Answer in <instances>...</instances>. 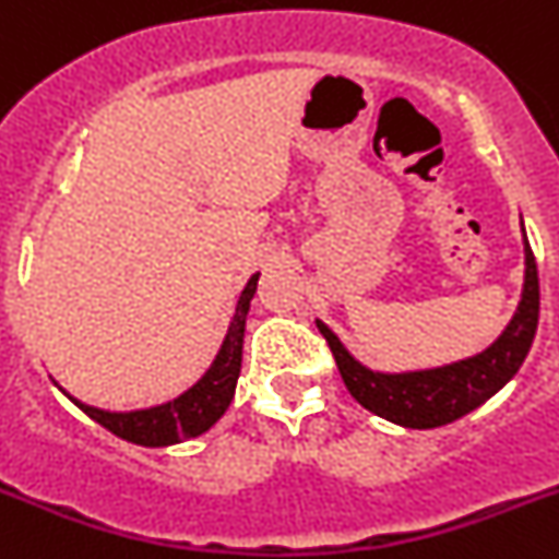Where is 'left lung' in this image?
<instances>
[{"mask_svg": "<svg viewBox=\"0 0 559 559\" xmlns=\"http://www.w3.org/2000/svg\"><path fill=\"white\" fill-rule=\"evenodd\" d=\"M521 231H524V223H521ZM538 264L524 234V289H521L519 309L508 328L499 333L497 342L488 344L483 353L444 364V367L380 372L358 361L325 322L317 320V328L331 344L344 385L364 408L400 427L432 430V427L450 425L472 414L515 378L538 331Z\"/></svg>", "mask_w": 559, "mask_h": 559, "instance_id": "left-lung-1", "label": "left lung"}]
</instances>
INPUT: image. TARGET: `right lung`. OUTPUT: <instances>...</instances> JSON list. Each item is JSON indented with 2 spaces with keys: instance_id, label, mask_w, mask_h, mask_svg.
Returning <instances> with one entry per match:
<instances>
[{
  "instance_id": "obj_1",
  "label": "right lung",
  "mask_w": 559,
  "mask_h": 559,
  "mask_svg": "<svg viewBox=\"0 0 559 559\" xmlns=\"http://www.w3.org/2000/svg\"><path fill=\"white\" fill-rule=\"evenodd\" d=\"M255 284H259V273L250 275L242 295H239L231 325H228L226 338H223L215 361L209 364L206 372H203L190 389L181 391L179 397L168 400V403L148 405V408L107 411L71 397L57 380L55 385L76 405V408L85 411L93 421L107 427L109 432H115V436L123 438V441H132V444L174 447L181 444V441H190V438H198L226 414L228 405H231L234 400L239 369H242L245 320H248L250 300H253L255 295Z\"/></svg>"
}]
</instances>
